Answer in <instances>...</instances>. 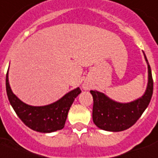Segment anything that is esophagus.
<instances>
[{"label":"esophagus","instance_id":"esophagus-1","mask_svg":"<svg viewBox=\"0 0 158 158\" xmlns=\"http://www.w3.org/2000/svg\"><path fill=\"white\" fill-rule=\"evenodd\" d=\"M82 89L85 91L89 90V89H90V86H89L87 83H83L82 84Z\"/></svg>","mask_w":158,"mask_h":158}]
</instances>
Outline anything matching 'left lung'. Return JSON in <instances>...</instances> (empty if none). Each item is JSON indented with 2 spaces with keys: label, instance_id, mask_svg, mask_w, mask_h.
Instances as JSON below:
<instances>
[{
  "label": "left lung",
  "instance_id": "obj_1",
  "mask_svg": "<svg viewBox=\"0 0 158 158\" xmlns=\"http://www.w3.org/2000/svg\"><path fill=\"white\" fill-rule=\"evenodd\" d=\"M143 54L147 64L148 81L142 96L129 103H119L99 91H90L93 98V120L97 127L112 132L125 131L135 124L149 105L153 93V81L150 65Z\"/></svg>",
  "mask_w": 158,
  "mask_h": 158
}]
</instances>
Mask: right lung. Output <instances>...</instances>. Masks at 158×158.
<instances>
[{
    "label": "right lung",
    "mask_w": 158,
    "mask_h": 158,
    "mask_svg": "<svg viewBox=\"0 0 158 158\" xmlns=\"http://www.w3.org/2000/svg\"><path fill=\"white\" fill-rule=\"evenodd\" d=\"M8 69L6 88L8 99L18 116L27 127L41 133H51L64 128L69 109L75 98L81 93L77 87L54 103L44 106L28 105L15 95L9 84Z\"/></svg>",
    "instance_id": "right-lung-1"
}]
</instances>
